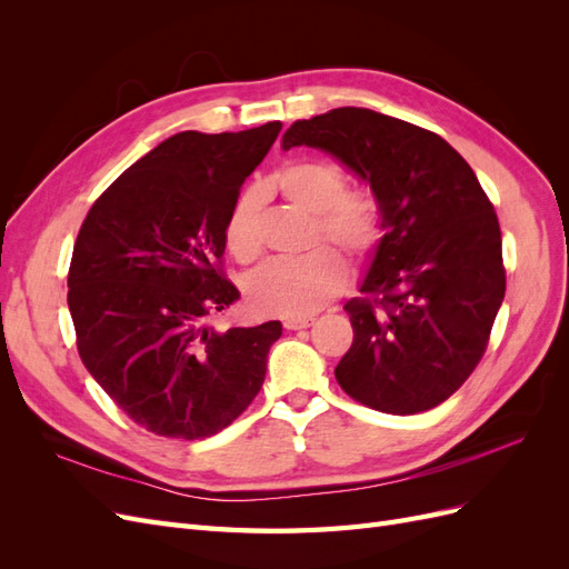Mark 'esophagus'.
Returning a JSON list of instances; mask_svg holds the SVG:
<instances>
[{
	"mask_svg": "<svg viewBox=\"0 0 569 569\" xmlns=\"http://www.w3.org/2000/svg\"><path fill=\"white\" fill-rule=\"evenodd\" d=\"M316 318H284V327L287 330H303V327H311Z\"/></svg>",
	"mask_w": 569,
	"mask_h": 569,
	"instance_id": "obj_1",
	"label": "esophagus"
}]
</instances>
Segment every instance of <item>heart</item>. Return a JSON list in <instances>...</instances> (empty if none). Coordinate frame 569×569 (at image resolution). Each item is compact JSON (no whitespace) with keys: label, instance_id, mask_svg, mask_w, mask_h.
<instances>
[{"label":"heart","instance_id":"heart-1","mask_svg":"<svg viewBox=\"0 0 569 569\" xmlns=\"http://www.w3.org/2000/svg\"><path fill=\"white\" fill-rule=\"evenodd\" d=\"M280 194L297 209L313 213L311 247L337 244L353 261L366 263L385 242V209L368 189H347V173L335 161L297 159L272 176ZM263 189L249 187L232 203L226 220V247L242 266L261 258ZM347 261L332 247H318L303 258H274L247 282L253 311L280 318H306L335 299L347 284Z\"/></svg>","mask_w":569,"mask_h":569}]
</instances>
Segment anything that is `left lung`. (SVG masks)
<instances>
[{
  "mask_svg": "<svg viewBox=\"0 0 569 569\" xmlns=\"http://www.w3.org/2000/svg\"><path fill=\"white\" fill-rule=\"evenodd\" d=\"M301 144L347 163L385 209V242L343 303L353 343L335 368L339 387L391 416L443 403L479 366L506 295L493 203L437 132L370 109L297 120L282 147Z\"/></svg>",
  "mask_w": 569,
  "mask_h": 569,
  "instance_id": "8db88e82",
  "label": "left lung"
}]
</instances>
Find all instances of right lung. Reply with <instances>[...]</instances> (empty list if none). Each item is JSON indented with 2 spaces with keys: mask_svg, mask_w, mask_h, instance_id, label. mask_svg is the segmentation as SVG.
<instances>
[{
  "mask_svg": "<svg viewBox=\"0 0 569 569\" xmlns=\"http://www.w3.org/2000/svg\"><path fill=\"white\" fill-rule=\"evenodd\" d=\"M282 130L168 137L132 163L84 216L68 308L84 368L126 416L170 439L218 435L251 406L270 320L218 332L206 322L239 299L226 278V220Z\"/></svg>",
  "mask_w": 569,
  "mask_h": 569,
  "instance_id": "1",
  "label": "right lung"
}]
</instances>
